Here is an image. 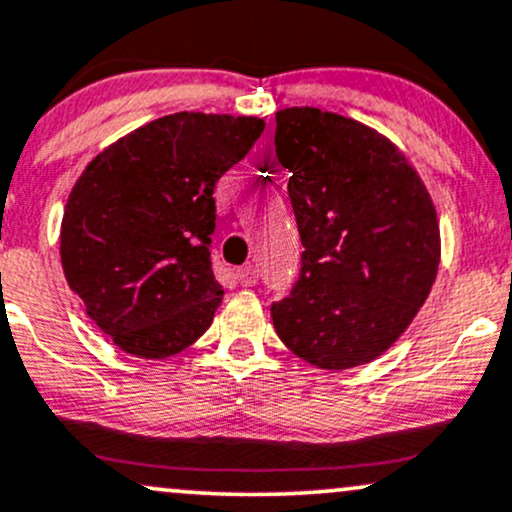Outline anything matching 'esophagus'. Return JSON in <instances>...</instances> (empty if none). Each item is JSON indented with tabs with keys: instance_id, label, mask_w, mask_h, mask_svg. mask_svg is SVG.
Segmentation results:
<instances>
[{
	"instance_id": "esophagus-1",
	"label": "esophagus",
	"mask_w": 512,
	"mask_h": 512,
	"mask_svg": "<svg viewBox=\"0 0 512 512\" xmlns=\"http://www.w3.org/2000/svg\"><path fill=\"white\" fill-rule=\"evenodd\" d=\"M238 282L243 284V286H252L257 282V269L252 267V265H245V267H240L238 269Z\"/></svg>"
}]
</instances>
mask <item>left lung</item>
Here are the masks:
<instances>
[{
    "instance_id": "1",
    "label": "left lung",
    "mask_w": 512,
    "mask_h": 512,
    "mask_svg": "<svg viewBox=\"0 0 512 512\" xmlns=\"http://www.w3.org/2000/svg\"><path fill=\"white\" fill-rule=\"evenodd\" d=\"M274 153L291 172L299 279L272 303L274 330L318 369L372 362L401 338L440 265L428 189L369 126L311 109L277 111Z\"/></svg>"
}]
</instances>
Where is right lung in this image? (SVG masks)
<instances>
[{
    "instance_id": "add662e5",
    "label": "right lung",
    "mask_w": 512,
    "mask_h": 512,
    "mask_svg": "<svg viewBox=\"0 0 512 512\" xmlns=\"http://www.w3.org/2000/svg\"><path fill=\"white\" fill-rule=\"evenodd\" d=\"M265 121L165 116L94 157L67 199L60 257L89 318L128 355L162 359L206 333L218 179L250 153Z\"/></svg>"
}]
</instances>
